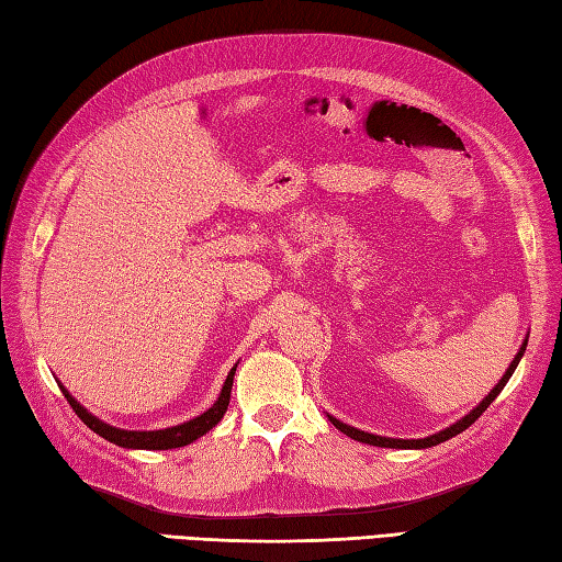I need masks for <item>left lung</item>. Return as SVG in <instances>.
Instances as JSON below:
<instances>
[{"label": "left lung", "instance_id": "obj_1", "mask_svg": "<svg viewBox=\"0 0 562 562\" xmlns=\"http://www.w3.org/2000/svg\"><path fill=\"white\" fill-rule=\"evenodd\" d=\"M524 350H527V340L521 342L519 352L515 355V360H512V364L507 367V372L503 374V379L497 381V386H495L491 393H487V396H485L479 405H475V408H473L469 415H463L459 423H453V425H449V427L441 429V432H437V435H429V437H425V439H393V437H379V435L362 432V429L345 425V423L336 420V417H333V415H328V417H330V423L336 425L342 435H348V437H352V439H357V441H364V445H372V447H389V449H427V447H437L439 441H447V439H451V437H457L459 432H463L465 427H471L475 420H479V417L487 411V405H491V403L497 398V393L505 389V384L509 381V376L515 374V369H517V364H519V360H521Z\"/></svg>", "mask_w": 562, "mask_h": 562}]
</instances>
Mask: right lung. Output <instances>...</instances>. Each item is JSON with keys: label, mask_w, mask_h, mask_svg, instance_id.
Here are the masks:
<instances>
[{"label": "right lung", "mask_w": 562, "mask_h": 562, "mask_svg": "<svg viewBox=\"0 0 562 562\" xmlns=\"http://www.w3.org/2000/svg\"><path fill=\"white\" fill-rule=\"evenodd\" d=\"M234 374H236V367H232V372H229V376H226L224 386H222L220 398L212 403L210 411H205L202 415L193 417V420H188L183 425L166 427V429H149V432L105 425L103 420H99L97 415H91L87 408H83V405H79L75 398H71V393L65 386H59V389H63L67 403L71 405V411H75L81 417V423L87 425L89 429H93V432H97L99 437L113 441V445L125 447V449H178V447L190 445V441H195L202 435H207L210 429L222 420L224 413H226V405H229V398H232Z\"/></svg>", "instance_id": "1"}]
</instances>
